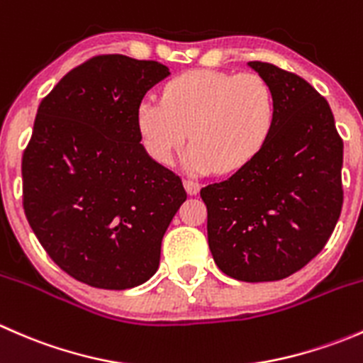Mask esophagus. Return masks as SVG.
Masks as SVG:
<instances>
[{"mask_svg": "<svg viewBox=\"0 0 363 363\" xmlns=\"http://www.w3.org/2000/svg\"><path fill=\"white\" fill-rule=\"evenodd\" d=\"M184 188L189 195H196L200 191V184L196 181H191V179H186L184 181Z\"/></svg>", "mask_w": 363, "mask_h": 363, "instance_id": "obj_1", "label": "esophagus"}]
</instances>
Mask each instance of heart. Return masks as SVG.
Listing matches in <instances>:
<instances>
[{"label": "heart", "instance_id": "b5f03b06", "mask_svg": "<svg viewBox=\"0 0 363 363\" xmlns=\"http://www.w3.org/2000/svg\"><path fill=\"white\" fill-rule=\"evenodd\" d=\"M276 101L258 73L193 69L164 86L161 101L138 105L137 126L145 151L168 164L186 144L196 172L233 174L259 155L272 133Z\"/></svg>", "mask_w": 363, "mask_h": 363}]
</instances>
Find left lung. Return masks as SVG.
Wrapping results in <instances>:
<instances>
[{
  "label": "left lung",
  "mask_w": 363,
  "mask_h": 363,
  "mask_svg": "<svg viewBox=\"0 0 363 363\" xmlns=\"http://www.w3.org/2000/svg\"><path fill=\"white\" fill-rule=\"evenodd\" d=\"M276 101L265 147L244 168L200 189L216 265L239 281L291 276L325 247L342 208V138L328 101L307 80L251 61Z\"/></svg>",
  "instance_id": "obj_1"
}]
</instances>
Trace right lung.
<instances>
[{
	"label": "right lung",
	"mask_w": 363,
	"mask_h": 363,
	"mask_svg": "<svg viewBox=\"0 0 363 363\" xmlns=\"http://www.w3.org/2000/svg\"><path fill=\"white\" fill-rule=\"evenodd\" d=\"M170 75L158 61L104 54L68 72L40 104L23 155V207L61 270L104 290L145 283L186 200L181 177L140 144L137 111Z\"/></svg>",
	"instance_id": "add662e5"
}]
</instances>
